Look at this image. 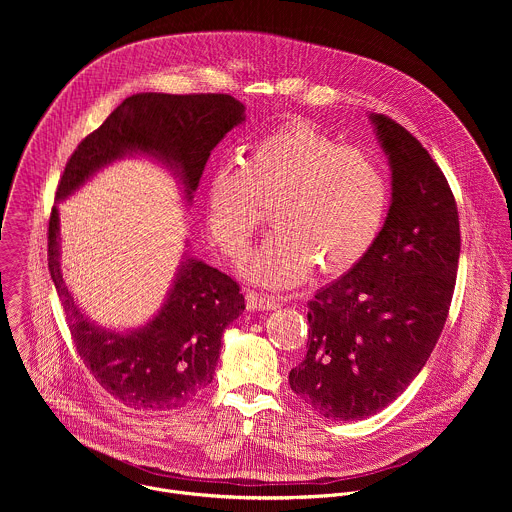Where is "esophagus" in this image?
I'll list each match as a JSON object with an SVG mask.
<instances>
[{
  "label": "esophagus",
  "mask_w": 512,
  "mask_h": 512,
  "mask_svg": "<svg viewBox=\"0 0 512 512\" xmlns=\"http://www.w3.org/2000/svg\"><path fill=\"white\" fill-rule=\"evenodd\" d=\"M246 305L250 311H272L280 307V301L274 299L272 295L250 292L246 293Z\"/></svg>",
  "instance_id": "1"
}]
</instances>
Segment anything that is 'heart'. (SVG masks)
Masks as SVG:
<instances>
[{"label": "heart", "mask_w": 512, "mask_h": 512, "mask_svg": "<svg viewBox=\"0 0 512 512\" xmlns=\"http://www.w3.org/2000/svg\"><path fill=\"white\" fill-rule=\"evenodd\" d=\"M268 205L276 228L244 274L266 288H290L315 264L339 274L365 256L386 217L388 181L363 149L292 122L254 142L244 161H222L209 177L207 224L226 258L244 256Z\"/></svg>", "instance_id": "1"}]
</instances>
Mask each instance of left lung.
<instances>
[{
  "label": "left lung",
  "instance_id": "1",
  "mask_svg": "<svg viewBox=\"0 0 512 512\" xmlns=\"http://www.w3.org/2000/svg\"><path fill=\"white\" fill-rule=\"evenodd\" d=\"M392 173L390 209L365 256L307 303V355L293 392L329 420L392 404L428 363L445 325L461 250L438 163L400 124L370 114Z\"/></svg>",
  "mask_w": 512,
  "mask_h": 512
}]
</instances>
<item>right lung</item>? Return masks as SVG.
Segmentation results:
<instances>
[{
  "label": "right lung",
  "mask_w": 512,
  "mask_h": 512,
  "mask_svg": "<svg viewBox=\"0 0 512 512\" xmlns=\"http://www.w3.org/2000/svg\"><path fill=\"white\" fill-rule=\"evenodd\" d=\"M244 110L228 94H134L74 149L57 203L106 165L142 155L177 177L191 205L211 151L246 120ZM49 272L80 359L102 388L134 410L181 408L211 384L222 333L244 311L238 284L185 250L169 292L146 325L126 331L98 325L78 307L63 278L57 207L49 220Z\"/></svg>",
  "instance_id": "1"
}]
</instances>
